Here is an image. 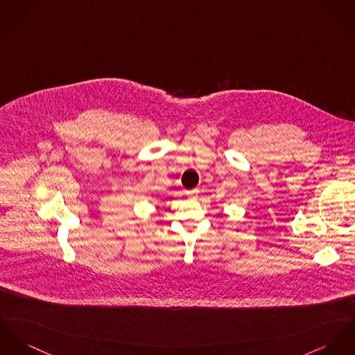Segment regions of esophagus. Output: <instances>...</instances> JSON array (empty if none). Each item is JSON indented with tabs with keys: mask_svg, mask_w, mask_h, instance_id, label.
Listing matches in <instances>:
<instances>
[{
	"mask_svg": "<svg viewBox=\"0 0 355 355\" xmlns=\"http://www.w3.org/2000/svg\"><path fill=\"white\" fill-rule=\"evenodd\" d=\"M198 189H191V191H187V196L191 198V200H196L198 197Z\"/></svg>",
	"mask_w": 355,
	"mask_h": 355,
	"instance_id": "1",
	"label": "esophagus"
}]
</instances>
